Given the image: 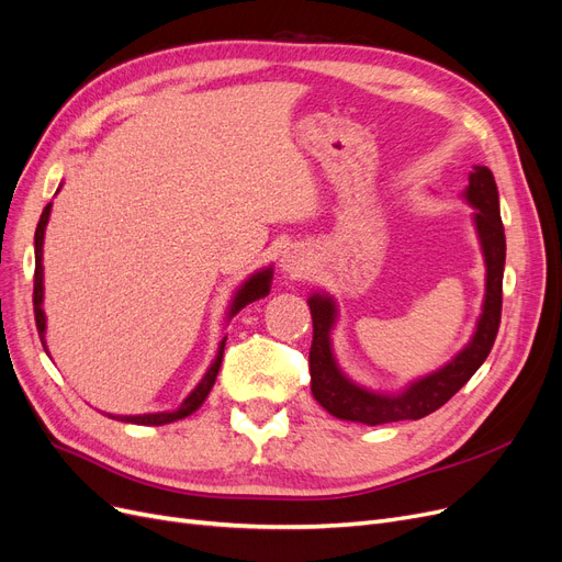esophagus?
I'll return each instance as SVG.
<instances>
[{"label": "esophagus", "mask_w": 562, "mask_h": 562, "mask_svg": "<svg viewBox=\"0 0 562 562\" xmlns=\"http://www.w3.org/2000/svg\"><path fill=\"white\" fill-rule=\"evenodd\" d=\"M280 271L286 278H301L310 271V255L301 246H291L280 255Z\"/></svg>", "instance_id": "obj_1"}]
</instances>
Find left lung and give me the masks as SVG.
Segmentation results:
<instances>
[{
	"instance_id": "8db88e82",
	"label": "left lung",
	"mask_w": 562,
	"mask_h": 562,
	"mask_svg": "<svg viewBox=\"0 0 562 562\" xmlns=\"http://www.w3.org/2000/svg\"><path fill=\"white\" fill-rule=\"evenodd\" d=\"M461 198L473 206V227L484 259L482 312L469 345L438 370L408 381L397 393H381V390L364 387L349 379L335 358L333 333L339 319L335 296H330L328 291H312L307 299L314 328L310 349L312 395L330 416L362 425L420 420L459 393V387L467 385V381L490 356L501 326L505 271V229L492 169L473 165L469 186L461 192Z\"/></svg>"
}]
</instances>
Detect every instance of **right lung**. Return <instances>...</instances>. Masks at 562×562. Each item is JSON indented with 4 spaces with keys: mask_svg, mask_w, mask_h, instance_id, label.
I'll use <instances>...</instances> for the list:
<instances>
[{
    "mask_svg": "<svg viewBox=\"0 0 562 562\" xmlns=\"http://www.w3.org/2000/svg\"><path fill=\"white\" fill-rule=\"evenodd\" d=\"M64 181L59 183L57 192L61 190ZM50 211H53V202L47 204L41 213V221L36 225V234H34V257H36V271H34V314H36V328H38V335H41V345L43 349L47 351V341H45V328H47V319H45V312H43V296H45V284H43V243H45V227H47V221H50ZM271 282H273V263H268L263 268H259V271H255L252 276H248L246 280L240 282V286L234 291V296L229 301V307H227V316L225 322L229 324L234 316L255 301L259 299H266L268 291H271ZM225 341H227V335L221 339V345H217V353L213 358V362L209 364V370L204 372L202 381L194 385L188 397L172 411H158V413H139V416H114V413H105L108 418L112 420H121V423H133V425H146V427H158V425H169V423H177V420H183L188 418L190 413L198 411L204 400L209 397L211 387L217 379V372H221V364H223V353H225ZM47 356H50V351H47Z\"/></svg>",
    "mask_w": 562,
    "mask_h": 562,
    "instance_id": "obj_1",
    "label": "right lung"
}]
</instances>
